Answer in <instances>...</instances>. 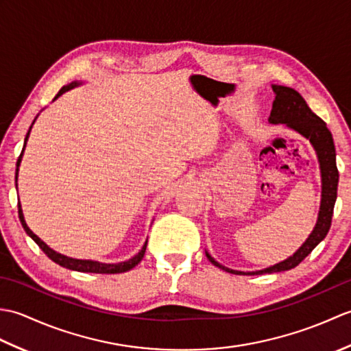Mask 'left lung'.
Segmentation results:
<instances>
[{"mask_svg": "<svg viewBox=\"0 0 351 351\" xmlns=\"http://www.w3.org/2000/svg\"><path fill=\"white\" fill-rule=\"evenodd\" d=\"M273 92L276 98L273 101L271 113L268 117V122L273 125H285L287 128L295 131L300 134L302 137L309 140V143L314 147L317 154L318 164H319V173H322V202H319V211L318 219L315 223V228L312 229L308 240L304 241L299 249L294 252V255H291L285 261L270 265L263 270L256 271H238L228 268L217 263L210 253H206V258L210 259V263L215 267L221 268L228 273L232 274H265V273H279L287 271L299 265L302 261L306 258L309 253L314 250L317 245L322 243L327 232H329L332 225V215L335 202H337V193H338V181L339 173L337 167V152H335V143L332 132L327 130L326 123L319 119L314 111H312L306 101L302 98V95L294 90L291 87L278 86L273 84Z\"/></svg>", "mask_w": 351, "mask_h": 351, "instance_id": "obj_1", "label": "left lung"}]
</instances>
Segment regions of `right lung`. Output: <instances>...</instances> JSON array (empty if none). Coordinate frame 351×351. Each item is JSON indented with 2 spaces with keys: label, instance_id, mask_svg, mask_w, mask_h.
Listing matches in <instances>:
<instances>
[{
  "label": "right lung",
  "instance_id": "1",
  "mask_svg": "<svg viewBox=\"0 0 351 351\" xmlns=\"http://www.w3.org/2000/svg\"><path fill=\"white\" fill-rule=\"evenodd\" d=\"M83 83H78V81H73V83L64 86L60 88V92L57 93V96L54 98V101L58 98V96H62L64 92L71 90V88L77 87V86H81ZM36 122V119L33 121V123ZM32 123V126H33ZM32 126H29V130L27 132L25 136V141H24V147H22V152L19 155L18 158V162H16V175H14V182H16V187H18V171H19V166H21V161H22V155H24V151H25V145H27V140L29 137V131H32ZM18 213H19V220H21V225L22 228H24V230L27 232L28 237L33 238V241L39 245V247L43 250L45 255H47L51 261H54L56 264L62 265L64 268H69V270H75V271H83V273H101V274H114V273H125L131 270V268L136 267L141 259H143L145 256V252H146V245H147V240L145 241L143 247H141V250L137 253V255H134L131 259L128 261H123V263H117V264H104V263H99V261H92V259H75V258H69L66 255H62V253H58L56 250H52L49 245L47 243H43L39 237H37L32 229H29L25 223V219H24V213H22V206L21 204L18 202Z\"/></svg>",
  "mask_w": 351,
  "mask_h": 351
}]
</instances>
